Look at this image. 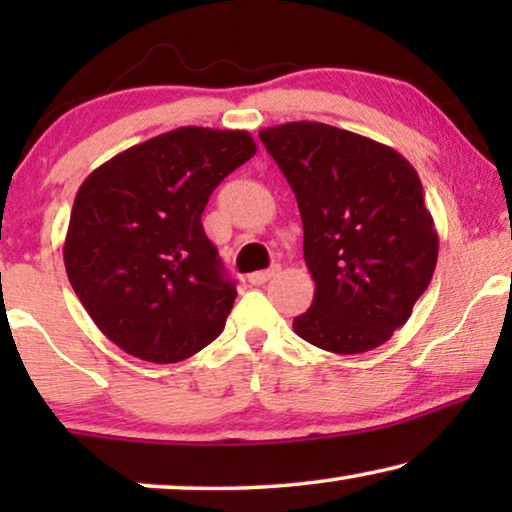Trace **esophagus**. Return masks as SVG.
<instances>
[{
	"label": "esophagus",
	"mask_w": 512,
	"mask_h": 512,
	"mask_svg": "<svg viewBox=\"0 0 512 512\" xmlns=\"http://www.w3.org/2000/svg\"><path fill=\"white\" fill-rule=\"evenodd\" d=\"M277 272H279V268H268V270L251 272V275H249V282L254 284V286H261V284H265V282H270L272 277H277Z\"/></svg>",
	"instance_id": "esophagus-1"
}]
</instances>
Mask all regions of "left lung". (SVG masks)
I'll return each instance as SVG.
<instances>
[{
	"mask_svg": "<svg viewBox=\"0 0 512 512\" xmlns=\"http://www.w3.org/2000/svg\"><path fill=\"white\" fill-rule=\"evenodd\" d=\"M296 193L312 307L293 331L333 354L380 347L429 289L438 233L419 174L356 132L296 121L258 132Z\"/></svg>",
	"mask_w": 512,
	"mask_h": 512,
	"instance_id": "left-lung-1",
	"label": "left lung"
}]
</instances>
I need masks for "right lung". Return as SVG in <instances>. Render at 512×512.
Segmentation results:
<instances>
[{
	"label": "right lung",
	"mask_w": 512,
	"mask_h": 512,
	"mask_svg": "<svg viewBox=\"0 0 512 512\" xmlns=\"http://www.w3.org/2000/svg\"><path fill=\"white\" fill-rule=\"evenodd\" d=\"M254 153L247 130L186 125L130 146L81 184L65 270L90 319L123 352L177 363L219 338L237 291L200 216Z\"/></svg>",
	"instance_id": "add662e5"
}]
</instances>
